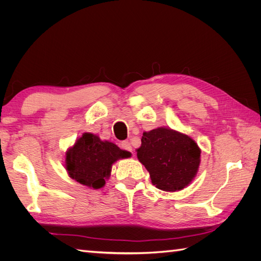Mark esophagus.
<instances>
[{"label":"esophagus","instance_id":"esophagus-1","mask_svg":"<svg viewBox=\"0 0 261 261\" xmlns=\"http://www.w3.org/2000/svg\"><path fill=\"white\" fill-rule=\"evenodd\" d=\"M121 148L123 150H126V151H129L133 153V149H132V145L128 143V141H123V143H121ZM133 156H134V153H133Z\"/></svg>","mask_w":261,"mask_h":261}]
</instances>
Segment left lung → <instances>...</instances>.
Segmentation results:
<instances>
[{"mask_svg":"<svg viewBox=\"0 0 261 261\" xmlns=\"http://www.w3.org/2000/svg\"><path fill=\"white\" fill-rule=\"evenodd\" d=\"M151 183L164 192H179L192 183L200 165L201 150L187 134L170 127L144 132L136 150Z\"/></svg>","mask_w":261,"mask_h":261,"instance_id":"obj_1","label":"left lung"}]
</instances>
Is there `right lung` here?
<instances>
[{"instance_id": "right-lung-1", "label": "right lung", "mask_w": 261, "mask_h": 261, "mask_svg": "<svg viewBox=\"0 0 261 261\" xmlns=\"http://www.w3.org/2000/svg\"><path fill=\"white\" fill-rule=\"evenodd\" d=\"M130 155L112 141L101 140L92 133H84L66 150L64 167L70 178L89 188L100 189L111 175L112 165Z\"/></svg>"}]
</instances>
